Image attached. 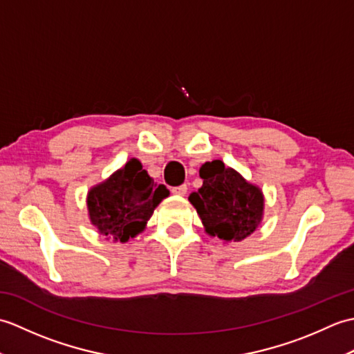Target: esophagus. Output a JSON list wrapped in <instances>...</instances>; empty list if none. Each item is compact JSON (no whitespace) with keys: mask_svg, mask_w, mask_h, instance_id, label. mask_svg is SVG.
Here are the masks:
<instances>
[{"mask_svg":"<svg viewBox=\"0 0 354 354\" xmlns=\"http://www.w3.org/2000/svg\"><path fill=\"white\" fill-rule=\"evenodd\" d=\"M171 193H173V194H178V196H184V194L187 193V185H185V184H183V185L173 187V189H171Z\"/></svg>","mask_w":354,"mask_h":354,"instance_id":"34e87169","label":"esophagus"}]
</instances>
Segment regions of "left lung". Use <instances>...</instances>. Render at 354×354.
<instances>
[{"mask_svg":"<svg viewBox=\"0 0 354 354\" xmlns=\"http://www.w3.org/2000/svg\"><path fill=\"white\" fill-rule=\"evenodd\" d=\"M201 189L189 201L196 208L209 236L239 242L255 231L263 214V194L221 160L202 164Z\"/></svg>","mask_w":354,"mask_h":354,"instance_id":"obj_1","label":"left lung"}]
</instances>
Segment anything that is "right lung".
Wrapping results in <instances>:
<instances>
[{"label":"right lung","instance_id":"1","mask_svg":"<svg viewBox=\"0 0 354 354\" xmlns=\"http://www.w3.org/2000/svg\"><path fill=\"white\" fill-rule=\"evenodd\" d=\"M167 194L169 190L155 185L141 162L133 158L108 181L89 192V219L100 234L126 242L145 228L155 207Z\"/></svg>","mask_w":354,"mask_h":354}]
</instances>
